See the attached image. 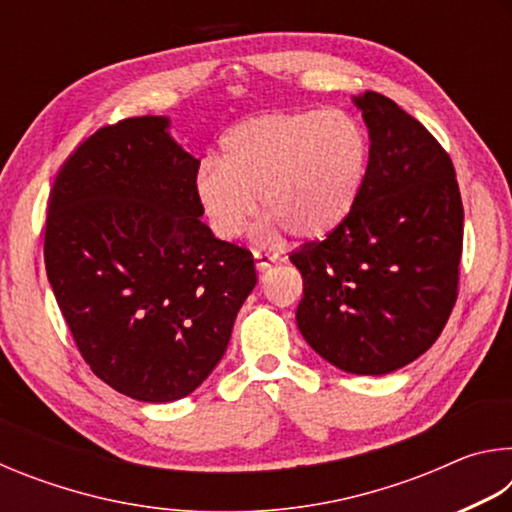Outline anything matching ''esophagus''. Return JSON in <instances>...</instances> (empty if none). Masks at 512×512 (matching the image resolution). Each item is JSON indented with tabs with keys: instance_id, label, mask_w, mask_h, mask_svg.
<instances>
[{
	"instance_id": "obj_1",
	"label": "esophagus",
	"mask_w": 512,
	"mask_h": 512,
	"mask_svg": "<svg viewBox=\"0 0 512 512\" xmlns=\"http://www.w3.org/2000/svg\"><path fill=\"white\" fill-rule=\"evenodd\" d=\"M253 255H255L257 271H266V268H271L275 262V257L271 253H264V250H253Z\"/></svg>"
}]
</instances>
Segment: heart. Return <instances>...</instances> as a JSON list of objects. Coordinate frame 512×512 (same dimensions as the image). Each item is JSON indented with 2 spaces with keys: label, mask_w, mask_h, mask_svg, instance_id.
I'll return each mask as SVG.
<instances>
[{
  "label": "heart",
  "mask_w": 512,
  "mask_h": 512,
  "mask_svg": "<svg viewBox=\"0 0 512 512\" xmlns=\"http://www.w3.org/2000/svg\"><path fill=\"white\" fill-rule=\"evenodd\" d=\"M368 158V137L345 112H266L221 137L219 162H205L196 176V201L221 241L244 235L257 196L293 237L323 239L357 207Z\"/></svg>",
  "instance_id": "obj_1"
}]
</instances>
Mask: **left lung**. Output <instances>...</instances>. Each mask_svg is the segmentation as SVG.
Wrapping results in <instances>:
<instances>
[{"instance_id":"8db88e82","label":"left lung","mask_w":512,"mask_h":512,"mask_svg":"<svg viewBox=\"0 0 512 512\" xmlns=\"http://www.w3.org/2000/svg\"><path fill=\"white\" fill-rule=\"evenodd\" d=\"M354 103L370 133L359 203L339 230L289 259L302 273L296 320L320 357L386 375L427 352L458 298L463 201L449 153L384 94Z\"/></svg>"}]
</instances>
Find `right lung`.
I'll return each mask as SVG.
<instances>
[{
  "mask_svg": "<svg viewBox=\"0 0 512 512\" xmlns=\"http://www.w3.org/2000/svg\"><path fill=\"white\" fill-rule=\"evenodd\" d=\"M167 126L146 115L92 133L60 167L45 223L47 277L76 348L140 402L203 384L257 284L253 253L201 221V162Z\"/></svg>",
  "mask_w": 512,
  "mask_h": 512,
  "instance_id": "add662e5",
  "label": "right lung"
}]
</instances>
